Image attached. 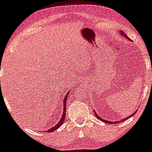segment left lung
<instances>
[{
    "label": "left lung",
    "instance_id": "left-lung-1",
    "mask_svg": "<svg viewBox=\"0 0 152 152\" xmlns=\"http://www.w3.org/2000/svg\"><path fill=\"white\" fill-rule=\"evenodd\" d=\"M119 33H120V35H121L122 36H124L125 38H126L127 39H129V41H131V40H130V39L129 38L128 36H127V35L126 34H125L124 33H123V32H122V31H120V32H119ZM135 113H135H133L132 114V115H130V116H127V117H126V118H124V119H121V120H119V121H115V122H111V121H108V120H105V119H102L101 117H100V116H98L97 114H96V113L94 111V114H95V116H96V117L97 118V119H100V120H101V121H103V123H107V124H113V123H122V122H123V121H125V120H126V119H129V117H131V116H132L134 115V114Z\"/></svg>",
    "mask_w": 152,
    "mask_h": 152
}]
</instances>
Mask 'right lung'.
<instances>
[{
    "instance_id": "obj_1",
    "label": "right lung",
    "mask_w": 152,
    "mask_h": 152,
    "mask_svg": "<svg viewBox=\"0 0 152 152\" xmlns=\"http://www.w3.org/2000/svg\"><path fill=\"white\" fill-rule=\"evenodd\" d=\"M68 94H69V91L68 92L65 96L64 97L63 99V103H64V105H63V113H62V116H61V119H60V121L54 126V127H52L51 129L47 130V132H54L55 130H56L57 129H58L60 126L62 125V123L64 122V119H65V113H66V103H67V100H68Z\"/></svg>"
}]
</instances>
